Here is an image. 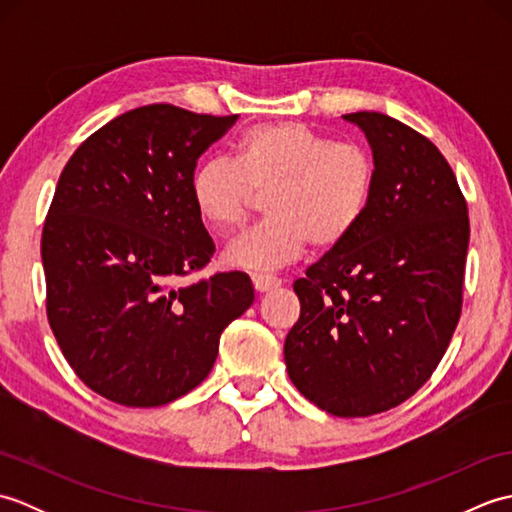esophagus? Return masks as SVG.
<instances>
[{
    "instance_id": "obj_1",
    "label": "esophagus",
    "mask_w": 512,
    "mask_h": 512,
    "mask_svg": "<svg viewBox=\"0 0 512 512\" xmlns=\"http://www.w3.org/2000/svg\"><path fill=\"white\" fill-rule=\"evenodd\" d=\"M253 286L257 292H268V290L279 288L281 279H277L273 275H253Z\"/></svg>"
}]
</instances>
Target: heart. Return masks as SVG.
<instances>
[{"instance_id": "1", "label": "heart", "mask_w": 512, "mask_h": 512, "mask_svg": "<svg viewBox=\"0 0 512 512\" xmlns=\"http://www.w3.org/2000/svg\"><path fill=\"white\" fill-rule=\"evenodd\" d=\"M233 154L193 171L191 200L215 233L228 235L268 193L266 220L226 248L235 268H279L310 242L319 250L341 246L372 204L378 167L358 140H334L292 121L264 123L246 129Z\"/></svg>"}]
</instances>
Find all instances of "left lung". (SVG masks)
Here are the masks:
<instances>
[{"instance_id": "obj_1", "label": "left lung", "mask_w": 512, "mask_h": 512, "mask_svg": "<svg viewBox=\"0 0 512 512\" xmlns=\"http://www.w3.org/2000/svg\"><path fill=\"white\" fill-rule=\"evenodd\" d=\"M345 118L372 145L374 198L356 231L292 286L301 317L284 356L319 409L365 418L416 394L447 352L462 314L469 209L427 136L378 112Z\"/></svg>"}]
</instances>
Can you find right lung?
Here are the masks:
<instances>
[{"mask_svg": "<svg viewBox=\"0 0 512 512\" xmlns=\"http://www.w3.org/2000/svg\"><path fill=\"white\" fill-rule=\"evenodd\" d=\"M237 118L136 107L85 138L61 171L41 233L48 323L74 374L118 405L189 394L255 299L239 270L178 284L215 253L191 176Z\"/></svg>", "mask_w": 512, "mask_h": 512, "instance_id": "1", "label": "right lung"}]
</instances>
